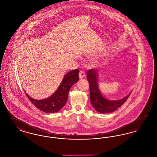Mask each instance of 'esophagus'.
Masks as SVG:
<instances>
[{"label":"esophagus","instance_id":"esophagus-1","mask_svg":"<svg viewBox=\"0 0 157 157\" xmlns=\"http://www.w3.org/2000/svg\"><path fill=\"white\" fill-rule=\"evenodd\" d=\"M85 76V72L84 71H80L79 73V76L80 78H83Z\"/></svg>","mask_w":157,"mask_h":157}]
</instances>
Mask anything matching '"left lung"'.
Instances as JSON below:
<instances>
[{
	"mask_svg": "<svg viewBox=\"0 0 157 157\" xmlns=\"http://www.w3.org/2000/svg\"><path fill=\"white\" fill-rule=\"evenodd\" d=\"M86 76L90 84V100L94 109L101 113H111L117 110L122 104H124L131 94L120 100H108L104 97L99 89L98 84V72L95 69H90Z\"/></svg>",
	"mask_w": 157,
	"mask_h": 157,
	"instance_id": "obj_1",
	"label": "left lung"
}]
</instances>
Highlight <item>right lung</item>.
Wrapping results in <instances>:
<instances>
[{"label": "right lung", "instance_id": "add662e5", "mask_svg": "<svg viewBox=\"0 0 157 157\" xmlns=\"http://www.w3.org/2000/svg\"><path fill=\"white\" fill-rule=\"evenodd\" d=\"M79 80L78 69L68 72L61 82L58 90L50 97L43 100H37L25 93L30 102L40 111L46 113H53L60 111L66 104L68 93L72 86Z\"/></svg>", "mask_w": 157, "mask_h": 157}]
</instances>
